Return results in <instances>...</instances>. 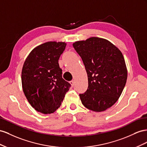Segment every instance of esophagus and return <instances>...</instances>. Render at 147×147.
<instances>
[{
	"label": "esophagus",
	"mask_w": 147,
	"mask_h": 147,
	"mask_svg": "<svg viewBox=\"0 0 147 147\" xmlns=\"http://www.w3.org/2000/svg\"><path fill=\"white\" fill-rule=\"evenodd\" d=\"M69 83L71 84V85L72 86V87H73V86H74V83H75V82H74V80H73V81H70V82H69Z\"/></svg>",
	"instance_id": "34e87169"
}]
</instances>
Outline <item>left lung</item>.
<instances>
[{"label": "left lung", "instance_id": "obj_1", "mask_svg": "<svg viewBox=\"0 0 147 147\" xmlns=\"http://www.w3.org/2000/svg\"><path fill=\"white\" fill-rule=\"evenodd\" d=\"M73 46L82 58L88 77V89L79 94L82 103L92 111H105L118 101L126 83L123 53L109 40L97 37L76 41Z\"/></svg>", "mask_w": 147, "mask_h": 147}]
</instances>
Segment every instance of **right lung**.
Listing matches in <instances>:
<instances>
[{
    "instance_id": "1",
    "label": "right lung",
    "mask_w": 147,
    "mask_h": 147,
    "mask_svg": "<svg viewBox=\"0 0 147 147\" xmlns=\"http://www.w3.org/2000/svg\"><path fill=\"white\" fill-rule=\"evenodd\" d=\"M65 42L50 41L37 46L23 64L22 82L24 94L36 111L51 114L60 107L70 84L62 78L58 60Z\"/></svg>"
}]
</instances>
